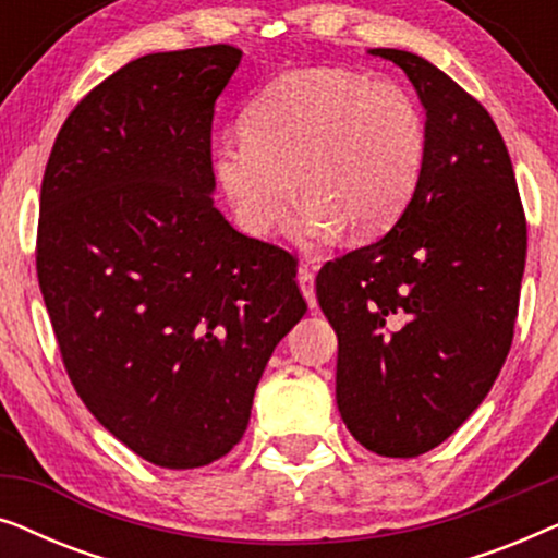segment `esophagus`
<instances>
[{
  "label": "esophagus",
  "mask_w": 558,
  "mask_h": 558,
  "mask_svg": "<svg viewBox=\"0 0 558 558\" xmlns=\"http://www.w3.org/2000/svg\"><path fill=\"white\" fill-rule=\"evenodd\" d=\"M296 281H300L302 294L307 296V304H310L312 310H315V307H317V296H315V271H312L307 264H300V269H296Z\"/></svg>",
  "instance_id": "1"
}]
</instances>
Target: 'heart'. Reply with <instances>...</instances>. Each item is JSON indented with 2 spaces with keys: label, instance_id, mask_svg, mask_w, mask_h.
Returning <instances> with one entry per match:
<instances>
[{
  "label": "heart",
  "instance_id": "obj_1",
  "mask_svg": "<svg viewBox=\"0 0 558 558\" xmlns=\"http://www.w3.org/2000/svg\"><path fill=\"white\" fill-rule=\"evenodd\" d=\"M246 136L216 151L220 187L241 228L274 233L307 203L294 239L312 246L340 228L353 239L386 233L414 201L426 159V119L391 81L307 68L281 75L248 106Z\"/></svg>",
  "mask_w": 558,
  "mask_h": 558
}]
</instances>
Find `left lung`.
<instances>
[{
    "label": "left lung",
    "instance_id": "8db88e82",
    "mask_svg": "<svg viewBox=\"0 0 558 558\" xmlns=\"http://www.w3.org/2000/svg\"><path fill=\"white\" fill-rule=\"evenodd\" d=\"M426 109L414 201L376 243L327 262L319 307L338 332V409L384 457H418L462 426L513 342L525 213L495 121L429 60L376 48Z\"/></svg>",
    "mask_w": 558,
    "mask_h": 558
}]
</instances>
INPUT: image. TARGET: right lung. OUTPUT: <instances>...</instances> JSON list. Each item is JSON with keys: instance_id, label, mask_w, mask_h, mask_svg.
I'll list each match as a JSON object with an SVG mask.
<instances>
[{"instance_id": "obj_1", "label": "right lung", "mask_w": 558, "mask_h": 558, "mask_svg": "<svg viewBox=\"0 0 558 558\" xmlns=\"http://www.w3.org/2000/svg\"><path fill=\"white\" fill-rule=\"evenodd\" d=\"M233 45L151 52L75 104L45 165L35 266L75 393L157 468L220 460L307 312L294 258L213 201Z\"/></svg>"}]
</instances>
